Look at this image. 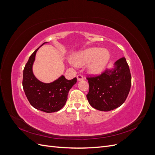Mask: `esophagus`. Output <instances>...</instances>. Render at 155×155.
Returning a JSON list of instances; mask_svg holds the SVG:
<instances>
[{"label": "esophagus", "mask_w": 155, "mask_h": 155, "mask_svg": "<svg viewBox=\"0 0 155 155\" xmlns=\"http://www.w3.org/2000/svg\"><path fill=\"white\" fill-rule=\"evenodd\" d=\"M77 79L78 81H81V80H83V76H82L81 74H78L77 76Z\"/></svg>", "instance_id": "1"}]
</instances>
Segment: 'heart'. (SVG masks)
Listing matches in <instances>:
<instances>
[{
  "mask_svg": "<svg viewBox=\"0 0 155 155\" xmlns=\"http://www.w3.org/2000/svg\"><path fill=\"white\" fill-rule=\"evenodd\" d=\"M110 53L107 49L93 47L85 50L72 58L74 64L82 67L88 64L89 72L94 74L101 72L110 59Z\"/></svg>",
  "mask_w": 155,
  "mask_h": 155,
  "instance_id": "obj_1",
  "label": "heart"
}]
</instances>
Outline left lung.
I'll return each mask as SVG.
<instances>
[{
    "label": "left lung",
    "mask_w": 155,
    "mask_h": 155,
    "mask_svg": "<svg viewBox=\"0 0 155 155\" xmlns=\"http://www.w3.org/2000/svg\"><path fill=\"white\" fill-rule=\"evenodd\" d=\"M89 84L87 100L93 108L109 111L120 107L127 97L131 86V76L125 58L114 63L113 68L105 70L97 76L87 78Z\"/></svg>",
    "instance_id": "left-lung-1"
}]
</instances>
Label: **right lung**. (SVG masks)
Listing matches in <instances>:
<instances>
[{
	"label": "right lung",
	"mask_w": 155,
	"mask_h": 155,
	"mask_svg": "<svg viewBox=\"0 0 155 155\" xmlns=\"http://www.w3.org/2000/svg\"><path fill=\"white\" fill-rule=\"evenodd\" d=\"M45 43H46L43 45ZM39 48V47L30 55L23 70V89L30 104L36 109L48 113L57 112L66 104L68 92L76 83L77 78L68 80L64 76H61L50 83L38 80L33 74L32 66Z\"/></svg>",
	"instance_id": "1"
}]
</instances>
